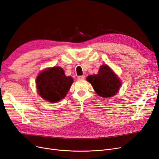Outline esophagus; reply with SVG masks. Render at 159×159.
Instances as JSON below:
<instances>
[{
	"mask_svg": "<svg viewBox=\"0 0 159 159\" xmlns=\"http://www.w3.org/2000/svg\"><path fill=\"white\" fill-rule=\"evenodd\" d=\"M78 80H84V79H85V75H79V76H78Z\"/></svg>",
	"mask_w": 159,
	"mask_h": 159,
	"instance_id": "esophagus-1",
	"label": "esophagus"
}]
</instances>
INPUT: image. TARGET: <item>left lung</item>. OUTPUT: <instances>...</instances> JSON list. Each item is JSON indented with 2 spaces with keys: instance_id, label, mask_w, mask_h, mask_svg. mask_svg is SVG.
<instances>
[{
  "instance_id": "left-lung-1",
  "label": "left lung",
  "mask_w": 159,
  "mask_h": 159,
  "mask_svg": "<svg viewBox=\"0 0 159 159\" xmlns=\"http://www.w3.org/2000/svg\"><path fill=\"white\" fill-rule=\"evenodd\" d=\"M87 80L91 84L97 95L105 98L116 95L121 85L120 80L107 65L101 66L98 74L89 75Z\"/></svg>"
}]
</instances>
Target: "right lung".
I'll return each instance as SVG.
<instances>
[{
	"label": "right lung",
	"instance_id": "obj_1",
	"mask_svg": "<svg viewBox=\"0 0 159 159\" xmlns=\"http://www.w3.org/2000/svg\"><path fill=\"white\" fill-rule=\"evenodd\" d=\"M73 83V79L65 75L60 67H53L43 71L36 80L39 95L51 102H56L66 95Z\"/></svg>",
	"mask_w": 159,
	"mask_h": 159
}]
</instances>
